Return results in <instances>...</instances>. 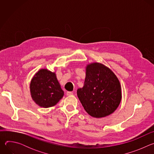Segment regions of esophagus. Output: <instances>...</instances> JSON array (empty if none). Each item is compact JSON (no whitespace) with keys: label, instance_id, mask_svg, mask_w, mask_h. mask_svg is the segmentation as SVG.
<instances>
[{"label":"esophagus","instance_id":"34e87169","mask_svg":"<svg viewBox=\"0 0 154 154\" xmlns=\"http://www.w3.org/2000/svg\"><path fill=\"white\" fill-rule=\"evenodd\" d=\"M73 94V93L72 92H70V91H67L66 92V95L67 96H71Z\"/></svg>","mask_w":154,"mask_h":154}]
</instances>
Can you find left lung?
Returning <instances> with one entry per match:
<instances>
[{
  "instance_id": "8db88e82",
  "label": "left lung",
  "mask_w": 154,
  "mask_h": 154,
  "mask_svg": "<svg viewBox=\"0 0 154 154\" xmlns=\"http://www.w3.org/2000/svg\"><path fill=\"white\" fill-rule=\"evenodd\" d=\"M77 93L85 111L96 118L113 113L122 97L118 79L110 69L99 63L86 66L83 87Z\"/></svg>"
}]
</instances>
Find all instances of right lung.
Listing matches in <instances>:
<instances>
[{
    "instance_id": "add662e5",
    "label": "right lung",
    "mask_w": 154,
    "mask_h": 154,
    "mask_svg": "<svg viewBox=\"0 0 154 154\" xmlns=\"http://www.w3.org/2000/svg\"><path fill=\"white\" fill-rule=\"evenodd\" d=\"M30 88L32 99L44 108L55 105L64 95L55 73L46 69H40L35 74Z\"/></svg>"
}]
</instances>
